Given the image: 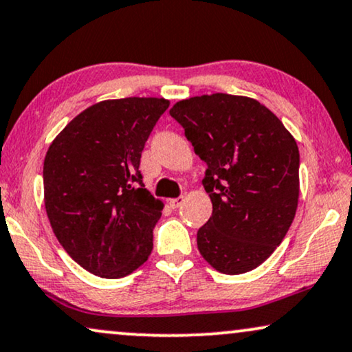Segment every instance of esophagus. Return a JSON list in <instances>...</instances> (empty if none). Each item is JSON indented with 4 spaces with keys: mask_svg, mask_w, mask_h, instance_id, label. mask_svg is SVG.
Listing matches in <instances>:
<instances>
[{
    "mask_svg": "<svg viewBox=\"0 0 352 352\" xmlns=\"http://www.w3.org/2000/svg\"><path fill=\"white\" fill-rule=\"evenodd\" d=\"M184 201H185L184 196H179V198H173V199L168 201V204H170V208H172V209H177V208H180V206H182V203H184Z\"/></svg>",
    "mask_w": 352,
    "mask_h": 352,
    "instance_id": "obj_1",
    "label": "esophagus"
}]
</instances>
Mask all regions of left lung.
<instances>
[{
  "mask_svg": "<svg viewBox=\"0 0 352 352\" xmlns=\"http://www.w3.org/2000/svg\"><path fill=\"white\" fill-rule=\"evenodd\" d=\"M201 161L212 215L198 250L215 270L259 267L289 230L299 199V149L282 120L248 96L214 93L172 106Z\"/></svg>",
  "mask_w": 352,
  "mask_h": 352,
  "instance_id": "8db88e82",
  "label": "left lung"
}]
</instances>
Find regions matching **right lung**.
Segmentation results:
<instances>
[{
    "label": "right lung",
    "instance_id": "1",
    "mask_svg": "<svg viewBox=\"0 0 352 352\" xmlns=\"http://www.w3.org/2000/svg\"><path fill=\"white\" fill-rule=\"evenodd\" d=\"M164 98L96 102L65 125L43 164L45 209L67 254L93 275L127 277L148 261L164 204L144 188L140 157Z\"/></svg>",
    "mask_w": 352,
    "mask_h": 352
}]
</instances>
